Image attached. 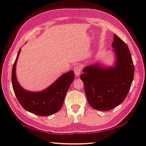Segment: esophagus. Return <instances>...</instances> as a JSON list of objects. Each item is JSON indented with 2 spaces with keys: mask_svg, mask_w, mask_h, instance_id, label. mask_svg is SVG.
<instances>
[{
  "mask_svg": "<svg viewBox=\"0 0 146 146\" xmlns=\"http://www.w3.org/2000/svg\"><path fill=\"white\" fill-rule=\"evenodd\" d=\"M81 71H82V70H81V68L79 67V66H75V67L74 68V72H75V76H78L80 75Z\"/></svg>",
  "mask_w": 146,
  "mask_h": 146,
  "instance_id": "obj_1",
  "label": "esophagus"
}]
</instances>
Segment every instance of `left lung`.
Returning a JSON list of instances; mask_svg holds the SVG:
<instances>
[{"label":"left lung","mask_w":146,"mask_h":146,"mask_svg":"<svg viewBox=\"0 0 146 146\" xmlns=\"http://www.w3.org/2000/svg\"><path fill=\"white\" fill-rule=\"evenodd\" d=\"M112 47L114 65L91 64L84 67L80 75L88 103L99 111H110L120 104L127 97L134 76V65L127 44L114 35Z\"/></svg>","instance_id":"8db88e82"}]
</instances>
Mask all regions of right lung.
<instances>
[{"label":"right lung","instance_id":"right-lung-1","mask_svg":"<svg viewBox=\"0 0 146 146\" xmlns=\"http://www.w3.org/2000/svg\"><path fill=\"white\" fill-rule=\"evenodd\" d=\"M21 49H19L12 68L11 81L14 93L24 110L35 115L46 116L58 112L63 105L64 98L75 78L73 71L64 73L52 84L40 91H30L19 84L16 76V66Z\"/></svg>","mask_w":146,"mask_h":146}]
</instances>
